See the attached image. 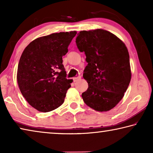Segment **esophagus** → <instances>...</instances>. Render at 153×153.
Here are the masks:
<instances>
[{"label":"esophagus","instance_id":"34e87169","mask_svg":"<svg viewBox=\"0 0 153 153\" xmlns=\"http://www.w3.org/2000/svg\"><path fill=\"white\" fill-rule=\"evenodd\" d=\"M80 79H81V76H77V77H74V78H73V80H74V82H75L78 81V80H79Z\"/></svg>","mask_w":153,"mask_h":153}]
</instances>
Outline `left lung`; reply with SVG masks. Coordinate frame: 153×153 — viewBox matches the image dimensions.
<instances>
[{"instance_id": "obj_1", "label": "left lung", "mask_w": 153, "mask_h": 153, "mask_svg": "<svg viewBox=\"0 0 153 153\" xmlns=\"http://www.w3.org/2000/svg\"><path fill=\"white\" fill-rule=\"evenodd\" d=\"M88 63L83 77L88 84L82 97L97 111H107L122 99L131 80L128 48L113 33L102 29L81 31L76 39Z\"/></svg>"}]
</instances>
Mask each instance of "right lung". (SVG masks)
Instances as JSON below:
<instances>
[{
    "label": "right lung",
    "mask_w": 153,
    "mask_h": 153,
    "mask_svg": "<svg viewBox=\"0 0 153 153\" xmlns=\"http://www.w3.org/2000/svg\"><path fill=\"white\" fill-rule=\"evenodd\" d=\"M77 32L54 33L36 38L27 46L18 64L17 79L27 102L40 112L63 104L73 80L66 78L63 56Z\"/></svg>",
    "instance_id": "add662e5"
}]
</instances>
